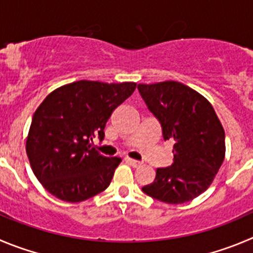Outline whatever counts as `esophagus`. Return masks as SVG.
<instances>
[{"instance_id":"obj_1","label":"esophagus","mask_w":253,"mask_h":253,"mask_svg":"<svg viewBox=\"0 0 253 253\" xmlns=\"http://www.w3.org/2000/svg\"><path fill=\"white\" fill-rule=\"evenodd\" d=\"M125 161H126L128 165H131L132 167H138L141 165L140 161H137V160H133V159H129V157H126V159H125Z\"/></svg>"}]
</instances>
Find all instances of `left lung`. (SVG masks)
Wrapping results in <instances>:
<instances>
[{
  "instance_id": "obj_1",
  "label": "left lung",
  "mask_w": 253,
  "mask_h": 253,
  "mask_svg": "<svg viewBox=\"0 0 253 253\" xmlns=\"http://www.w3.org/2000/svg\"><path fill=\"white\" fill-rule=\"evenodd\" d=\"M148 111L173 142V162L157 169L146 195L166 204L191 201L209 188L225 160V131L211 103L176 81L138 84Z\"/></svg>"
}]
</instances>
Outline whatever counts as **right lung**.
Instances as JSON below:
<instances>
[{
    "mask_svg": "<svg viewBox=\"0 0 253 253\" xmlns=\"http://www.w3.org/2000/svg\"><path fill=\"white\" fill-rule=\"evenodd\" d=\"M134 88L133 82L84 80L55 89L39 106L26 151L35 176L51 195L81 202L110 186L121 159L105 157L91 142L105 138L106 122Z\"/></svg>",
    "mask_w": 253,
    "mask_h": 253,
    "instance_id": "add662e5",
    "label": "right lung"
}]
</instances>
